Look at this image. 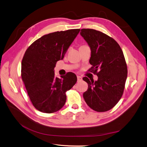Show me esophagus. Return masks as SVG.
I'll return each mask as SVG.
<instances>
[{
	"mask_svg": "<svg viewBox=\"0 0 147 147\" xmlns=\"http://www.w3.org/2000/svg\"><path fill=\"white\" fill-rule=\"evenodd\" d=\"M77 78H78V82L81 81L82 80V78L81 77V76H77Z\"/></svg>",
	"mask_w": 147,
	"mask_h": 147,
	"instance_id": "obj_1",
	"label": "esophagus"
}]
</instances>
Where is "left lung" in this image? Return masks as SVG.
Returning <instances> with one entry per match:
<instances>
[{
  "instance_id": "8db88e82",
  "label": "left lung",
  "mask_w": 147,
  "mask_h": 147,
  "mask_svg": "<svg viewBox=\"0 0 147 147\" xmlns=\"http://www.w3.org/2000/svg\"><path fill=\"white\" fill-rule=\"evenodd\" d=\"M81 36L90 47L91 70L97 81L84 77L88 88L83 94L86 104L95 111L111 110L123 94L127 67L122 49L113 38L92 29H82Z\"/></svg>"
}]
</instances>
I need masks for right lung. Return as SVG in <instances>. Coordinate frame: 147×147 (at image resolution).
Segmentation results:
<instances>
[{"mask_svg": "<svg viewBox=\"0 0 147 147\" xmlns=\"http://www.w3.org/2000/svg\"><path fill=\"white\" fill-rule=\"evenodd\" d=\"M80 29L58 31L44 35L25 52L22 62V78L32 103L39 111L51 113L64 106L66 92L77 82L75 74L68 72L56 78L54 68L62 59Z\"/></svg>", "mask_w": 147, "mask_h": 147, "instance_id": "add662e5", "label": "right lung"}]
</instances>
